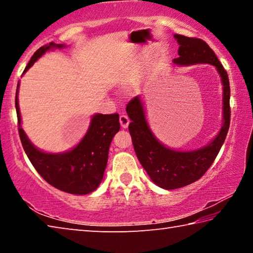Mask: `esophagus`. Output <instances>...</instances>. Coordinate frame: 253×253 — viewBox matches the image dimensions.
<instances>
[{
  "instance_id": "esophagus-1",
  "label": "esophagus",
  "mask_w": 253,
  "mask_h": 253,
  "mask_svg": "<svg viewBox=\"0 0 253 253\" xmlns=\"http://www.w3.org/2000/svg\"><path fill=\"white\" fill-rule=\"evenodd\" d=\"M119 122H121V125L123 128H127L128 125H129V118L126 115H121V117H119Z\"/></svg>"
}]
</instances>
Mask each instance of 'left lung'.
<instances>
[{"label":"left lung","mask_w":253,"mask_h":253,"mask_svg":"<svg viewBox=\"0 0 253 253\" xmlns=\"http://www.w3.org/2000/svg\"><path fill=\"white\" fill-rule=\"evenodd\" d=\"M178 58L174 63L179 66L210 63L216 68L223 84V125L211 143L203 148L178 152L158 142L149 129L143 102L139 96L128 102L126 111L131 123L128 126L132 145L138 161L152 181L165 190H174L194 183L204 175L215 160L223 145L230 127V83L229 77L219 59L207 42L198 38L175 34Z\"/></svg>","instance_id":"8db88e82"}]
</instances>
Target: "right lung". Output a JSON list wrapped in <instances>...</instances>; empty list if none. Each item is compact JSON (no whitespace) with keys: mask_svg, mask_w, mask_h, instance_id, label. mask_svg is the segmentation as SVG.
Listing matches in <instances>:
<instances>
[{"mask_svg":"<svg viewBox=\"0 0 253 253\" xmlns=\"http://www.w3.org/2000/svg\"><path fill=\"white\" fill-rule=\"evenodd\" d=\"M65 45L51 42L38 49L30 60L24 72L51 48H63ZM23 72V74H24ZM19 84L15 95V108L18 115L19 135L30 162L34 169L50 185L70 194H88L95 191L101 183L108 161L111 139L121 128L119 115L96 114L90 127L83 140L69 152L49 154L34 147L21 127V115L18 101Z\"/></svg>","mask_w":253,"mask_h":253,"instance_id":"1","label":"right lung"}]
</instances>
